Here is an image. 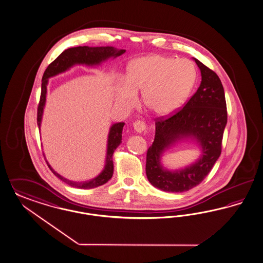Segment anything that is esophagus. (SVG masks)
Segmentation results:
<instances>
[{
    "mask_svg": "<svg viewBox=\"0 0 263 263\" xmlns=\"http://www.w3.org/2000/svg\"><path fill=\"white\" fill-rule=\"evenodd\" d=\"M133 127H134V130L139 134L145 133V131H146V125H145V122H143V121H136V122H134Z\"/></svg>",
    "mask_w": 263,
    "mask_h": 263,
    "instance_id": "obj_1",
    "label": "esophagus"
}]
</instances>
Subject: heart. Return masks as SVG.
<instances>
[{
	"mask_svg": "<svg viewBox=\"0 0 263 263\" xmlns=\"http://www.w3.org/2000/svg\"><path fill=\"white\" fill-rule=\"evenodd\" d=\"M197 73L190 60L164 55H147L133 60L127 67L126 82L117 86L118 105L133 109L137 93L155 116L167 118L176 114L189 99Z\"/></svg>",
	"mask_w": 263,
	"mask_h": 263,
	"instance_id": "b5f03b06",
	"label": "heart"
}]
</instances>
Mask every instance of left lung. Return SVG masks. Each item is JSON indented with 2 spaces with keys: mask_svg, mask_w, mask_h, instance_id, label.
<instances>
[{
  "mask_svg": "<svg viewBox=\"0 0 263 263\" xmlns=\"http://www.w3.org/2000/svg\"><path fill=\"white\" fill-rule=\"evenodd\" d=\"M201 83L185 106L174 116L155 122V135L147 149L145 173L154 187L167 192H183L203 181L221 153L227 123L224 89L217 73L196 58ZM181 142H191L200 151L192 164L172 171L164 167L163 154Z\"/></svg>",
  "mask_w": 263,
  "mask_h": 263,
  "instance_id": "8db88e82",
  "label": "left lung"
}]
</instances>
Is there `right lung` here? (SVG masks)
<instances>
[{
	"mask_svg": "<svg viewBox=\"0 0 263 263\" xmlns=\"http://www.w3.org/2000/svg\"><path fill=\"white\" fill-rule=\"evenodd\" d=\"M125 49H118L114 46H77L71 47L66 49L61 54L59 55L52 63L50 64L46 72L43 76L42 80V93H41V100L37 108V126L39 130H41L43 115L46 107V93H47V84L48 80L50 78H53L55 76H58L60 73L69 71L71 68L77 65H84L87 67H96L100 66L103 62L108 61L109 58H117L118 56L125 53ZM124 122H118L114 123L109 127L108 140H107V152H106V159L105 165L103 170L98 174L95 178L90 179L88 181H70L60 174L54 171V169L48 163L46 160V163L48 165L49 169L52 171L57 178H59L61 181H65L69 185L77 189H94L100 186L107 181L110 180L114 174V161H112V155L115 151L120 145L122 140V129L124 126ZM46 158V156H45Z\"/></svg>",
	"mask_w": 263,
	"mask_h": 263,
	"instance_id": "obj_1",
	"label": "right lung"
}]
</instances>
